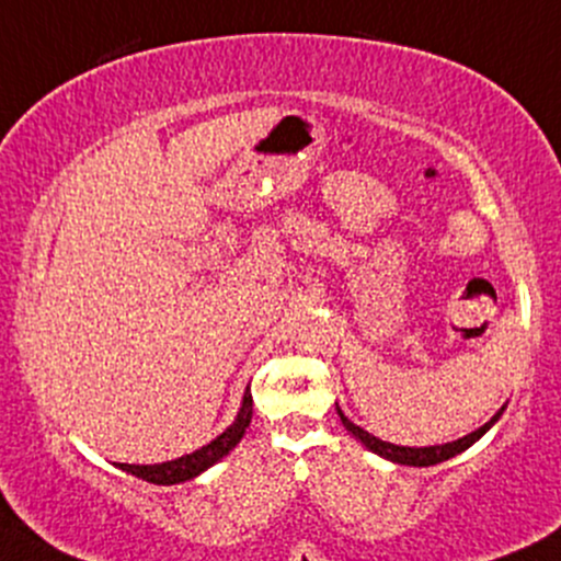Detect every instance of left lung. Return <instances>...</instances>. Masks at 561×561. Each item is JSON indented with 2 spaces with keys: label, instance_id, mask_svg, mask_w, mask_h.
Here are the masks:
<instances>
[{
  "label": "left lung",
  "instance_id": "obj_1",
  "mask_svg": "<svg viewBox=\"0 0 561 561\" xmlns=\"http://www.w3.org/2000/svg\"><path fill=\"white\" fill-rule=\"evenodd\" d=\"M503 409H505V405H503ZM503 409H500L497 414H494L492 420H489L486 424H483V427L476 430V433L465 435V438L451 440V444H444V446H424V449H411V446H394V444H387V440H379V438H376V435L365 433V430L357 427L355 422L346 420L344 411H341V409H335V411H339V416H341V422H344V427L350 430V433L355 435L357 440H363V444L368 446V449L374 451V454H379V457L392 459V462H398V465H411V468H430V465L446 462V459L457 457L459 451L470 449V446H473L476 440H479L481 435L486 433V430L492 427V424L500 420V414H503Z\"/></svg>",
  "mask_w": 561,
  "mask_h": 561
}]
</instances>
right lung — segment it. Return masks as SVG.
Listing matches in <instances>:
<instances>
[{
    "mask_svg": "<svg viewBox=\"0 0 561 561\" xmlns=\"http://www.w3.org/2000/svg\"><path fill=\"white\" fill-rule=\"evenodd\" d=\"M252 420V394L250 387H247L244 400H241V411L236 416V422L231 427L226 430L222 435H217L211 444L202 446L198 451L185 454V457L172 459V462H161V465H126V462H117V468L126 470V473L137 476L141 481H150V483H161V486H172V483H182V481H191L196 479L198 473H204L206 468L217 462V459L226 457L228 451L233 449L236 444L241 440V435L247 433Z\"/></svg>",
    "mask_w": 561,
    "mask_h": 561,
    "instance_id": "right-lung-1",
    "label": "right lung"
}]
</instances>
